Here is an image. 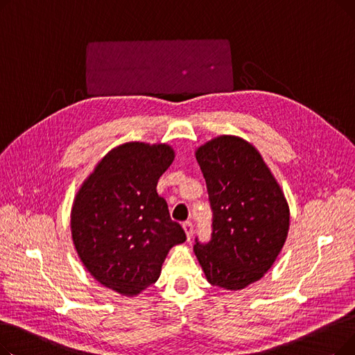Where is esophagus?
<instances>
[{"label": "esophagus", "instance_id": "1", "mask_svg": "<svg viewBox=\"0 0 355 355\" xmlns=\"http://www.w3.org/2000/svg\"><path fill=\"white\" fill-rule=\"evenodd\" d=\"M182 227H184V230H185V234H187V239L190 240L191 236H193V223H191V221H184Z\"/></svg>", "mask_w": 355, "mask_h": 355}]
</instances>
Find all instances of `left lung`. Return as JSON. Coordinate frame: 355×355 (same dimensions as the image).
<instances>
[{
  "instance_id": "1",
  "label": "left lung",
  "mask_w": 355,
  "mask_h": 355,
  "mask_svg": "<svg viewBox=\"0 0 355 355\" xmlns=\"http://www.w3.org/2000/svg\"><path fill=\"white\" fill-rule=\"evenodd\" d=\"M213 210L209 243L194 253L207 281L240 291L259 281L281 253L289 206L257 149L243 138L220 135L196 151Z\"/></svg>"
}]
</instances>
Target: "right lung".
<instances>
[{
    "label": "right lung",
    "instance_id": "right-lung-1",
    "mask_svg": "<svg viewBox=\"0 0 355 355\" xmlns=\"http://www.w3.org/2000/svg\"><path fill=\"white\" fill-rule=\"evenodd\" d=\"M174 157L166 144H122L98 162L74 197V248L87 272L121 295L135 296L155 284L168 252L185 241L157 193Z\"/></svg>",
    "mask_w": 355,
    "mask_h": 355
}]
</instances>
